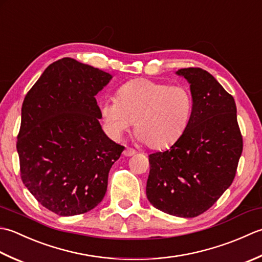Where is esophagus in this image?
Segmentation results:
<instances>
[{"mask_svg": "<svg viewBox=\"0 0 262 262\" xmlns=\"http://www.w3.org/2000/svg\"><path fill=\"white\" fill-rule=\"evenodd\" d=\"M136 150L135 149H132V148H125L124 149V151H123V155L125 157H130V156H133V155H136Z\"/></svg>", "mask_w": 262, "mask_h": 262, "instance_id": "1", "label": "esophagus"}]
</instances>
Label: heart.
Listing matches in <instances>:
<instances>
[{"mask_svg":"<svg viewBox=\"0 0 262 262\" xmlns=\"http://www.w3.org/2000/svg\"><path fill=\"white\" fill-rule=\"evenodd\" d=\"M99 107L112 137L121 138L135 122L139 140L151 149H163L182 136L192 99L184 87L135 79L119 88L116 99H101Z\"/></svg>","mask_w":262,"mask_h":262,"instance_id":"b5f03b06","label":"heart"}]
</instances>
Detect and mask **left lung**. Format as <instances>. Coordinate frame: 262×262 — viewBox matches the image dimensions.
<instances>
[{
  "label": "left lung",
  "instance_id": "left-lung-1",
  "mask_svg": "<svg viewBox=\"0 0 262 262\" xmlns=\"http://www.w3.org/2000/svg\"><path fill=\"white\" fill-rule=\"evenodd\" d=\"M175 73L190 83L192 112L179 140L167 150L149 155L146 193L157 209L192 218L231 186L243 141L235 100L222 84L200 68Z\"/></svg>",
  "mask_w": 262,
  "mask_h": 262
}]
</instances>
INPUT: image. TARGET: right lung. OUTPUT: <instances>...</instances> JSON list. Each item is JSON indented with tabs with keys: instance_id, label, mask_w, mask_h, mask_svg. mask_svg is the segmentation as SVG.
<instances>
[{
	"instance_id": "right-lung-1",
	"label": "right lung",
	"mask_w": 262,
	"mask_h": 262,
	"mask_svg": "<svg viewBox=\"0 0 262 262\" xmlns=\"http://www.w3.org/2000/svg\"><path fill=\"white\" fill-rule=\"evenodd\" d=\"M112 78L64 57L45 69L25 97L17 141L21 180L60 216L84 213L103 200L110 169L124 150L101 129L95 98Z\"/></svg>"
}]
</instances>
